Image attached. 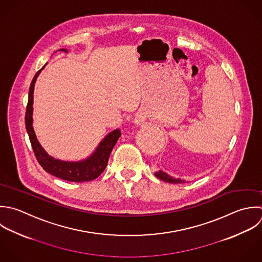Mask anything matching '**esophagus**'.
I'll return each instance as SVG.
<instances>
[{"label":"esophagus","mask_w":262,"mask_h":262,"mask_svg":"<svg viewBox=\"0 0 262 262\" xmlns=\"http://www.w3.org/2000/svg\"><path fill=\"white\" fill-rule=\"evenodd\" d=\"M138 122H141V121H140V120H138Z\"/></svg>","instance_id":"obj_1"}]
</instances>
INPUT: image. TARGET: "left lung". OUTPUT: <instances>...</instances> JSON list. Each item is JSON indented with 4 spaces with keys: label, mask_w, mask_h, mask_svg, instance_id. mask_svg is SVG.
Returning a JSON list of instances; mask_svg holds the SVG:
<instances>
[{
    "label": "left lung",
    "mask_w": 262,
    "mask_h": 262,
    "mask_svg": "<svg viewBox=\"0 0 262 262\" xmlns=\"http://www.w3.org/2000/svg\"><path fill=\"white\" fill-rule=\"evenodd\" d=\"M155 176L159 179V180H162L166 183H170V184H181V183H186L185 180H182V179H174L170 176H168L166 172L162 171V170H158L155 172Z\"/></svg>",
    "instance_id": "left-lung-1"
}]
</instances>
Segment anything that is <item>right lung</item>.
I'll return each mask as SVG.
<instances>
[{
    "mask_svg": "<svg viewBox=\"0 0 262 262\" xmlns=\"http://www.w3.org/2000/svg\"><path fill=\"white\" fill-rule=\"evenodd\" d=\"M59 51L67 52L66 49H60ZM47 65V64H46ZM42 66L41 69H39L36 74L34 75L30 88H29V94H28V103L26 107V113H25V126L26 130L34 152V155L40 164V166L45 169V171L49 172L50 174L64 180L68 182H74V183H82V182H90L95 179H97L106 168L109 156L111 154V151L113 147L115 146L116 142L118 141L119 137L121 136L120 129H114L110 132L97 146L96 150L93 152L92 155H90L88 158L80 160V161H64L60 159H56L52 156H50L45 149L40 146L39 142L36 139L33 126H32V113H33V90H34V83L36 81L37 76L39 75L40 71L45 68Z\"/></svg>",
    "mask_w": 262,
    "mask_h": 262,
    "instance_id": "obj_1",
    "label": "right lung"
}]
</instances>
